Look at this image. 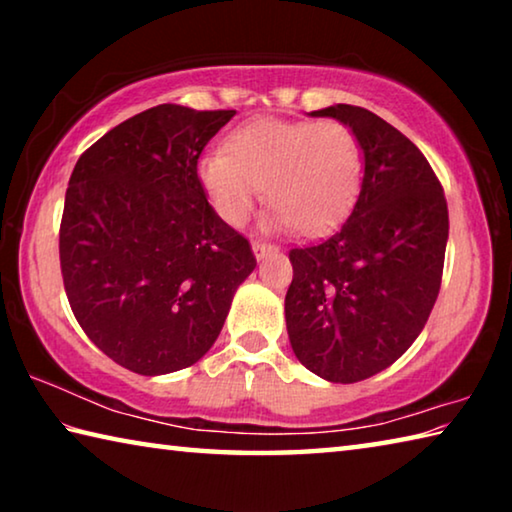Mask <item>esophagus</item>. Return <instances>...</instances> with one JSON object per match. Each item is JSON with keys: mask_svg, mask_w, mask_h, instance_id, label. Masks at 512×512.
I'll list each match as a JSON object with an SVG mask.
<instances>
[{"mask_svg": "<svg viewBox=\"0 0 512 512\" xmlns=\"http://www.w3.org/2000/svg\"><path fill=\"white\" fill-rule=\"evenodd\" d=\"M275 250H277V248H275L273 244H266V241H259V239L253 241V253H255L257 259H264L266 255L275 253Z\"/></svg>", "mask_w": 512, "mask_h": 512, "instance_id": "1", "label": "esophagus"}]
</instances>
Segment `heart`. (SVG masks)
Masks as SVG:
<instances>
[{
  "label": "heart",
  "instance_id": "1",
  "mask_svg": "<svg viewBox=\"0 0 512 512\" xmlns=\"http://www.w3.org/2000/svg\"><path fill=\"white\" fill-rule=\"evenodd\" d=\"M363 176L359 135L339 119H257L210 151L198 178L214 212L241 225L264 194L277 228L323 232L350 212Z\"/></svg>",
  "mask_w": 512,
  "mask_h": 512
}]
</instances>
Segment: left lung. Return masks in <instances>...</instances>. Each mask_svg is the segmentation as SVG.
<instances>
[{"label": "left lung", "mask_w": 512, "mask_h": 512, "mask_svg": "<svg viewBox=\"0 0 512 512\" xmlns=\"http://www.w3.org/2000/svg\"><path fill=\"white\" fill-rule=\"evenodd\" d=\"M311 117L345 121L366 167L348 219L291 248L284 314L302 366L354 384L400 359L427 323L443 280L447 201L418 146L375 112L336 103Z\"/></svg>", "instance_id": "left-lung-1"}]
</instances>
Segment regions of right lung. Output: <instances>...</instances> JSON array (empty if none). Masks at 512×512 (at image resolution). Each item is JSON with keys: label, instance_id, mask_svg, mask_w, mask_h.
<instances>
[{"label": "right lung", "instance_id": "add662e5", "mask_svg": "<svg viewBox=\"0 0 512 512\" xmlns=\"http://www.w3.org/2000/svg\"><path fill=\"white\" fill-rule=\"evenodd\" d=\"M235 110L162 103L85 151L60 221V273L88 339L137 375L192 366L212 348L257 259L207 203L205 144Z\"/></svg>", "mask_w": 512, "mask_h": 512}]
</instances>
